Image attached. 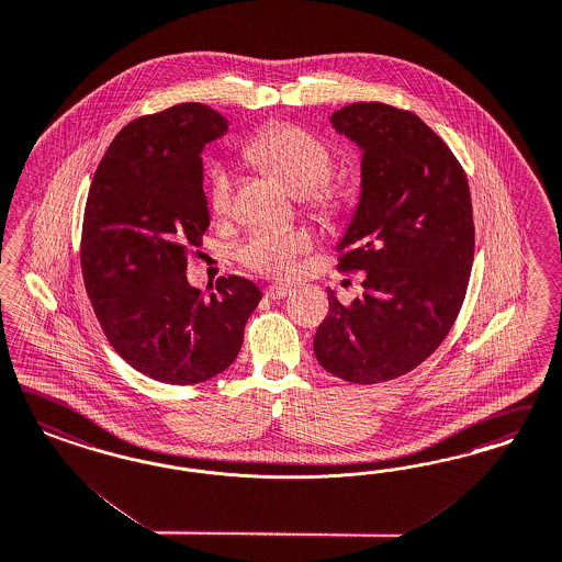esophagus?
<instances>
[{"instance_id": "1", "label": "esophagus", "mask_w": 562, "mask_h": 562, "mask_svg": "<svg viewBox=\"0 0 562 562\" xmlns=\"http://www.w3.org/2000/svg\"><path fill=\"white\" fill-rule=\"evenodd\" d=\"M289 292H291V286H286V284H270V286L266 289V296L271 299V301H280V299H284Z\"/></svg>"}]
</instances>
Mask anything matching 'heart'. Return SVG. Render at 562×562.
<instances>
[{"mask_svg":"<svg viewBox=\"0 0 562 562\" xmlns=\"http://www.w3.org/2000/svg\"><path fill=\"white\" fill-rule=\"evenodd\" d=\"M243 155L252 164L282 176L311 210L326 212L334 205L336 196L328 184L334 157L328 147L307 131L291 124L270 126L245 143ZM234 189L233 168L213 164L207 175V203L215 215L233 212ZM311 247L313 234L305 228H257L236 245L234 255L255 273L289 278L296 271L299 257Z\"/></svg>","mask_w":562,"mask_h":562,"instance_id":"obj_1","label":"heart"}]
</instances>
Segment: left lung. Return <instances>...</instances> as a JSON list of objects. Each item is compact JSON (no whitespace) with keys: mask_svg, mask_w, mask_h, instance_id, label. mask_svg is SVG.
<instances>
[{"mask_svg":"<svg viewBox=\"0 0 562 562\" xmlns=\"http://www.w3.org/2000/svg\"><path fill=\"white\" fill-rule=\"evenodd\" d=\"M331 124L363 149V189L338 270L368 271L363 294L329 311L313 338L322 368L380 384L424 363L463 307L475 226L463 166L426 122L386 103H350Z\"/></svg>","mask_w":562,"mask_h":562,"instance_id":"obj_1","label":"left lung"}]
</instances>
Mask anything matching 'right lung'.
Here are the masks:
<instances>
[{
  "instance_id": "right-lung-1",
  "label": "right lung",
  "mask_w": 562,
  "mask_h": 562,
  "mask_svg": "<svg viewBox=\"0 0 562 562\" xmlns=\"http://www.w3.org/2000/svg\"><path fill=\"white\" fill-rule=\"evenodd\" d=\"M228 120L178 103L128 122L99 161L80 234V268L99 326L117 355L157 382L189 386L233 366L261 291L217 278L189 286L187 257L210 228L205 143Z\"/></svg>"
}]
</instances>
